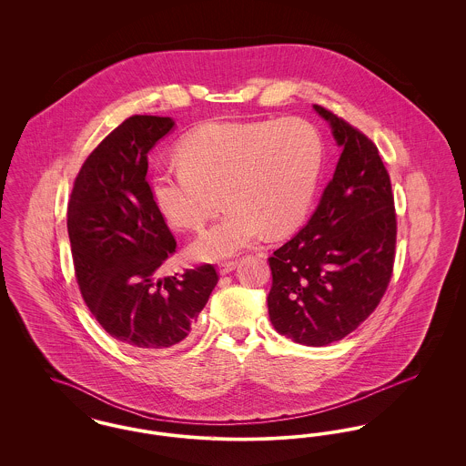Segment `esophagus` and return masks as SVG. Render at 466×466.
Listing matches in <instances>:
<instances>
[{
	"instance_id": "1",
	"label": "esophagus",
	"mask_w": 466,
	"mask_h": 466,
	"mask_svg": "<svg viewBox=\"0 0 466 466\" xmlns=\"http://www.w3.org/2000/svg\"><path fill=\"white\" fill-rule=\"evenodd\" d=\"M236 267H238V262H236V260H230V262H222V264H218V272H220L222 276H225V274L232 272Z\"/></svg>"
}]
</instances>
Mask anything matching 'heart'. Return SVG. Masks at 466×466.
I'll list each match as a JSON object with an SVG mask.
<instances>
[{"mask_svg":"<svg viewBox=\"0 0 466 466\" xmlns=\"http://www.w3.org/2000/svg\"><path fill=\"white\" fill-rule=\"evenodd\" d=\"M177 167L157 171L150 196L164 220L200 228L222 190L227 211L190 246L199 260L228 258L264 232L281 236L309 211L323 166V139L304 118L217 120L187 134Z\"/></svg>","mask_w":466,"mask_h":466,"instance_id":"b5f03b06","label":"heart"}]
</instances>
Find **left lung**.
<instances>
[{
    "instance_id": "1",
    "label": "left lung",
    "mask_w": 466,
    "mask_h": 466,
    "mask_svg": "<svg viewBox=\"0 0 466 466\" xmlns=\"http://www.w3.org/2000/svg\"><path fill=\"white\" fill-rule=\"evenodd\" d=\"M342 154L308 225L268 257L274 329L304 346H327L356 330L393 276L397 213L376 145L319 105Z\"/></svg>"
}]
</instances>
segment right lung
<instances>
[{
  "label": "right lung",
  "instance_id": "right-lung-1",
  "mask_svg": "<svg viewBox=\"0 0 466 466\" xmlns=\"http://www.w3.org/2000/svg\"><path fill=\"white\" fill-rule=\"evenodd\" d=\"M173 126L154 115L124 120L86 158L67 202L86 304L113 339L147 353L185 344L218 283L211 264L157 279L177 241L150 196L148 152Z\"/></svg>",
  "mask_w": 466,
  "mask_h": 466
}]
</instances>
